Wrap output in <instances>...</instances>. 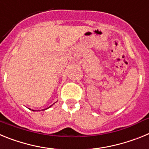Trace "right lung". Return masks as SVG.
<instances>
[{
  "mask_svg": "<svg viewBox=\"0 0 149 149\" xmlns=\"http://www.w3.org/2000/svg\"><path fill=\"white\" fill-rule=\"evenodd\" d=\"M51 106H52V105H51ZM51 106H50V107H51ZM49 107H48V108H49ZM46 109H48V108H46ZM44 110H45V109H44ZM33 110V111H36V110Z\"/></svg>",
  "mask_w": 149,
  "mask_h": 149,
  "instance_id": "obj_1",
  "label": "right lung"
}]
</instances>
